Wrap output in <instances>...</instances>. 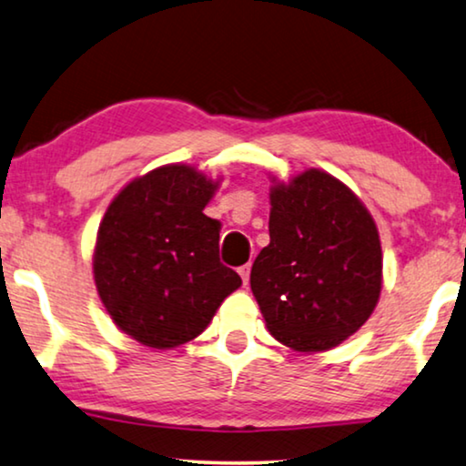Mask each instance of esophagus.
<instances>
[{
  "label": "esophagus",
  "mask_w": 466,
  "mask_h": 466,
  "mask_svg": "<svg viewBox=\"0 0 466 466\" xmlns=\"http://www.w3.org/2000/svg\"><path fill=\"white\" fill-rule=\"evenodd\" d=\"M238 274H240L242 283H245V285H248V277H251V266H248V264H245V266H240V268H238Z\"/></svg>",
  "instance_id": "esophagus-1"
}]
</instances>
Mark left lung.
<instances>
[{"instance_id":"1","label":"left lung","mask_w":466,"mask_h":466,"mask_svg":"<svg viewBox=\"0 0 466 466\" xmlns=\"http://www.w3.org/2000/svg\"><path fill=\"white\" fill-rule=\"evenodd\" d=\"M270 245L251 268L268 331L298 352L336 349L361 329L382 291V247L361 198L336 177L306 168L272 177Z\"/></svg>"}]
</instances>
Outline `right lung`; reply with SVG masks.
I'll list each match as a JSON object with an SVG mask.
<instances>
[{
    "mask_svg": "<svg viewBox=\"0 0 466 466\" xmlns=\"http://www.w3.org/2000/svg\"><path fill=\"white\" fill-rule=\"evenodd\" d=\"M192 165H165L128 181L96 232L93 274L111 320L143 346L170 350L200 336L242 280L219 261V187Z\"/></svg>",
    "mask_w": 466,
    "mask_h": 466,
    "instance_id": "obj_1",
    "label": "right lung"
}]
</instances>
